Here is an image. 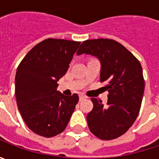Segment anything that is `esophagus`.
<instances>
[{"label":"esophagus","instance_id":"obj_1","mask_svg":"<svg viewBox=\"0 0 159 159\" xmlns=\"http://www.w3.org/2000/svg\"><path fill=\"white\" fill-rule=\"evenodd\" d=\"M87 97L85 96V95H80V101H83V100H85Z\"/></svg>","mask_w":159,"mask_h":159}]
</instances>
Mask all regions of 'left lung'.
Returning a JSON list of instances; mask_svg holds the SVG:
<instances>
[{"label":"left lung","instance_id":"left-lung-1","mask_svg":"<svg viewBox=\"0 0 159 159\" xmlns=\"http://www.w3.org/2000/svg\"><path fill=\"white\" fill-rule=\"evenodd\" d=\"M89 54L101 62L100 82L109 91L106 105L92 98L94 107L87 116L90 132L101 140L123 135L137 118L144 92L139 60L119 42L110 39L83 41L77 55Z\"/></svg>","mask_w":159,"mask_h":159}]
</instances>
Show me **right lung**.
Segmentation results:
<instances>
[{"instance_id": "obj_1", "label": "right lung", "mask_w": 159, "mask_h": 159, "mask_svg": "<svg viewBox=\"0 0 159 159\" xmlns=\"http://www.w3.org/2000/svg\"><path fill=\"white\" fill-rule=\"evenodd\" d=\"M80 41L46 39L26 54L15 79L16 104L25 123L43 137L64 131L79 102V95L57 91Z\"/></svg>"}]
</instances>
